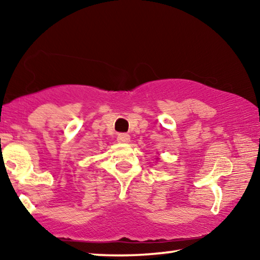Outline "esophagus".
<instances>
[{
  "label": "esophagus",
  "mask_w": 260,
  "mask_h": 260,
  "mask_svg": "<svg viewBox=\"0 0 260 260\" xmlns=\"http://www.w3.org/2000/svg\"><path fill=\"white\" fill-rule=\"evenodd\" d=\"M129 135L128 134H126V133H120V134H118V136H117V140H118V142H121V143H127L129 141Z\"/></svg>",
  "instance_id": "esophagus-1"
}]
</instances>
